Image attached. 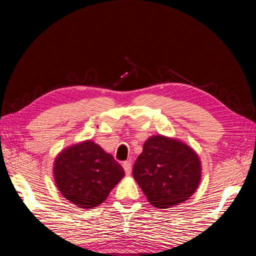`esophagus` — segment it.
<instances>
[{"instance_id":"esophagus-1","label":"esophagus","mask_w":256,"mask_h":256,"mask_svg":"<svg viewBox=\"0 0 256 256\" xmlns=\"http://www.w3.org/2000/svg\"><path fill=\"white\" fill-rule=\"evenodd\" d=\"M123 168H124L125 172H126V175H130V174H131V172H132L131 162H123Z\"/></svg>"}]
</instances>
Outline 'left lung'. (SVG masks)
I'll return each mask as SVG.
<instances>
[{
    "label": "left lung",
    "mask_w": 256,
    "mask_h": 256,
    "mask_svg": "<svg viewBox=\"0 0 256 256\" xmlns=\"http://www.w3.org/2000/svg\"><path fill=\"white\" fill-rule=\"evenodd\" d=\"M132 174L150 204L167 209L196 193L201 182L202 164L188 144L176 138L156 134L144 144Z\"/></svg>",
    "instance_id": "8db88e82"
}]
</instances>
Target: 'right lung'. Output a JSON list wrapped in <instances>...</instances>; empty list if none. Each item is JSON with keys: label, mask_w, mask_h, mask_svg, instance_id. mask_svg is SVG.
Segmentation results:
<instances>
[{"label": "right lung", "mask_w": 256, "mask_h": 256, "mask_svg": "<svg viewBox=\"0 0 256 256\" xmlns=\"http://www.w3.org/2000/svg\"><path fill=\"white\" fill-rule=\"evenodd\" d=\"M56 188L68 202L94 209L106 200L125 172L110 154L92 140L63 149L53 164Z\"/></svg>", "instance_id": "add662e5"}]
</instances>
